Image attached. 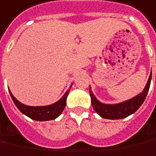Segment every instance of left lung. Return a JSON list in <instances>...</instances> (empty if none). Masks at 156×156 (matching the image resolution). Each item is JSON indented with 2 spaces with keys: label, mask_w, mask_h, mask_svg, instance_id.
<instances>
[{
  "label": "left lung",
  "mask_w": 156,
  "mask_h": 156,
  "mask_svg": "<svg viewBox=\"0 0 156 156\" xmlns=\"http://www.w3.org/2000/svg\"><path fill=\"white\" fill-rule=\"evenodd\" d=\"M151 77H152V74H150L148 82L141 93L134 97L133 98H131L129 100L125 101L121 104H117V105H105V104L100 103L93 95L91 87H89L91 102H92L93 109L101 117L105 119L117 120V119H122V118L127 117L130 115L136 112L138 108L141 106L142 104L144 103V101L145 100V98L150 89Z\"/></svg>",
  "instance_id": "left-lung-1"
}]
</instances>
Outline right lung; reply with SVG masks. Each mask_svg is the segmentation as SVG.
Masks as SVG:
<instances>
[{"label": "right lung", "instance_id": "add662e5", "mask_svg": "<svg viewBox=\"0 0 156 156\" xmlns=\"http://www.w3.org/2000/svg\"><path fill=\"white\" fill-rule=\"evenodd\" d=\"M71 86L67 92H65V94L61 99L56 102L53 105H47V106L33 107V106H27L25 105H23L15 98V97L12 94L10 90H9V92H10L11 98L15 105L23 114H24L25 115L30 117L32 120H35V121H51V120L56 119L61 113L63 112V110L65 108V105H66V99H67V96L69 92V90L71 88Z\"/></svg>", "mask_w": 156, "mask_h": 156}]
</instances>
